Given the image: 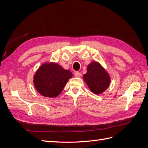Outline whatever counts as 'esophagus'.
<instances>
[{
    "instance_id": "34e87169",
    "label": "esophagus",
    "mask_w": 148,
    "mask_h": 148,
    "mask_svg": "<svg viewBox=\"0 0 148 148\" xmlns=\"http://www.w3.org/2000/svg\"><path fill=\"white\" fill-rule=\"evenodd\" d=\"M75 76L76 77H80V76H81V73L78 72V71H76L75 73Z\"/></svg>"
}]
</instances>
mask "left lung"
Listing matches in <instances>:
<instances>
[{
	"label": "left lung",
	"mask_w": 148,
	"mask_h": 148,
	"mask_svg": "<svg viewBox=\"0 0 148 148\" xmlns=\"http://www.w3.org/2000/svg\"><path fill=\"white\" fill-rule=\"evenodd\" d=\"M84 82L96 95L104 92L110 83V77L98 62L94 61L87 66V72L83 75Z\"/></svg>",
	"instance_id": "left-lung-1"
}]
</instances>
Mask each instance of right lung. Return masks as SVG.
I'll list each match as a JSON object with an SVG mask.
<instances>
[{
	"mask_svg": "<svg viewBox=\"0 0 148 148\" xmlns=\"http://www.w3.org/2000/svg\"><path fill=\"white\" fill-rule=\"evenodd\" d=\"M72 76L69 70H65L55 62H47L40 66L34 75V86L44 97L54 98L60 95Z\"/></svg>",
	"mask_w": 148,
	"mask_h": 148,
	"instance_id": "add662e5",
	"label": "right lung"
}]
</instances>
